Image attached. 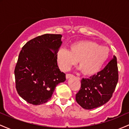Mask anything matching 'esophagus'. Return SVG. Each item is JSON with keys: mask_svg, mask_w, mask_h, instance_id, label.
Listing matches in <instances>:
<instances>
[{"mask_svg": "<svg viewBox=\"0 0 129 129\" xmlns=\"http://www.w3.org/2000/svg\"><path fill=\"white\" fill-rule=\"evenodd\" d=\"M73 75H72V74H67L66 75V78L67 79H69L70 78H71V77L73 76Z\"/></svg>", "mask_w": 129, "mask_h": 129, "instance_id": "1", "label": "esophagus"}]
</instances>
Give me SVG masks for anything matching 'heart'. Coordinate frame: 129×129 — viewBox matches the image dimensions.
I'll return each mask as SVG.
<instances>
[{
	"label": "heart",
	"mask_w": 129,
	"mask_h": 129,
	"mask_svg": "<svg viewBox=\"0 0 129 129\" xmlns=\"http://www.w3.org/2000/svg\"><path fill=\"white\" fill-rule=\"evenodd\" d=\"M109 54L110 50L107 47L91 41H80L73 43L69 50H59L56 53V60L59 69L67 71L78 60L79 69L84 75L90 76L100 72Z\"/></svg>",
	"instance_id": "b5f03b06"
}]
</instances>
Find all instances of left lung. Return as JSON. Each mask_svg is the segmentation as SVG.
Listing matches in <instances>:
<instances>
[{
    "label": "left lung",
    "mask_w": 129,
    "mask_h": 129,
    "mask_svg": "<svg viewBox=\"0 0 129 129\" xmlns=\"http://www.w3.org/2000/svg\"><path fill=\"white\" fill-rule=\"evenodd\" d=\"M118 81V70L116 56L101 71L82 78L81 87L76 94V101L83 109H95L107 103L112 96Z\"/></svg>",
    "instance_id": "8db88e82"
}]
</instances>
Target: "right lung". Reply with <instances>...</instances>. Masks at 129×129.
I'll return each mask as SVG.
<instances>
[{
	"instance_id": "add662e5",
	"label": "right lung",
	"mask_w": 129,
	"mask_h": 129,
	"mask_svg": "<svg viewBox=\"0 0 129 129\" xmlns=\"http://www.w3.org/2000/svg\"><path fill=\"white\" fill-rule=\"evenodd\" d=\"M61 38V35L45 34L30 40L22 47L14 70L16 88L28 103H47L56 85L66 80L56 60Z\"/></svg>"
}]
</instances>
